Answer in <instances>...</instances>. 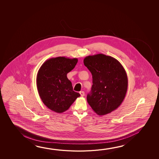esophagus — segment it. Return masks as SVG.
<instances>
[{"label":"esophagus","mask_w":159,"mask_h":159,"mask_svg":"<svg viewBox=\"0 0 159 159\" xmlns=\"http://www.w3.org/2000/svg\"><path fill=\"white\" fill-rule=\"evenodd\" d=\"M80 94L81 96L83 97V96L85 95V93H84V91H80Z\"/></svg>","instance_id":"1"}]
</instances>
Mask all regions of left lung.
I'll return each instance as SVG.
<instances>
[{"label": "left lung", "mask_w": 159, "mask_h": 159, "mask_svg": "<svg viewBox=\"0 0 159 159\" xmlns=\"http://www.w3.org/2000/svg\"><path fill=\"white\" fill-rule=\"evenodd\" d=\"M84 64L93 76L87 101L94 112L102 116L116 109L128 90V76L121 63L114 57L98 54L85 57Z\"/></svg>", "instance_id": "1"}]
</instances>
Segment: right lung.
Listing matches in <instances>:
<instances>
[{"instance_id": "1", "label": "right lung", "mask_w": 159, "mask_h": 159, "mask_svg": "<svg viewBox=\"0 0 159 159\" xmlns=\"http://www.w3.org/2000/svg\"><path fill=\"white\" fill-rule=\"evenodd\" d=\"M78 61L77 58L52 57L46 60L38 72L39 96L45 105L55 112H64L80 96L73 91L71 82L66 76L75 68Z\"/></svg>"}]
</instances>
